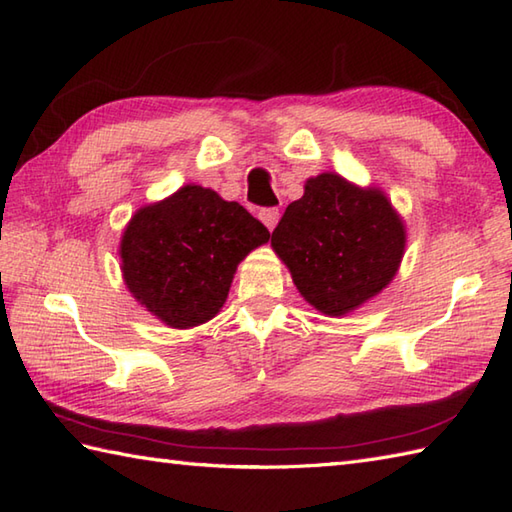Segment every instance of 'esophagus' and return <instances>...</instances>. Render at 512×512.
Listing matches in <instances>:
<instances>
[{
	"label": "esophagus",
	"instance_id": "34e87169",
	"mask_svg": "<svg viewBox=\"0 0 512 512\" xmlns=\"http://www.w3.org/2000/svg\"><path fill=\"white\" fill-rule=\"evenodd\" d=\"M279 209H275V206H268V209H262L259 211V220H262L266 224L268 231H273V228L277 226L279 222Z\"/></svg>",
	"mask_w": 512,
	"mask_h": 512
}]
</instances>
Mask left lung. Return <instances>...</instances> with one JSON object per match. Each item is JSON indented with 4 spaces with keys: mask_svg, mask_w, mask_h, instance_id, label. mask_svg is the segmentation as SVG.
<instances>
[{
    "mask_svg": "<svg viewBox=\"0 0 512 512\" xmlns=\"http://www.w3.org/2000/svg\"><path fill=\"white\" fill-rule=\"evenodd\" d=\"M405 242V224L383 191L321 173L288 204L270 246L310 306L343 317L387 288Z\"/></svg>",
    "mask_w": 512,
    "mask_h": 512,
    "instance_id": "obj_1",
    "label": "left lung"
}]
</instances>
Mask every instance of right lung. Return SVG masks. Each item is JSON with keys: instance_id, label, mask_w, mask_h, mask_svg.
Here are the masks:
<instances>
[{"instance_id": "obj_1", "label": "right lung", "mask_w": 512, "mask_h": 512, "mask_svg": "<svg viewBox=\"0 0 512 512\" xmlns=\"http://www.w3.org/2000/svg\"><path fill=\"white\" fill-rule=\"evenodd\" d=\"M268 228L242 204L187 184L143 206L121 239L129 292L169 328L213 319L228 297L237 264L268 242Z\"/></svg>"}]
</instances>
